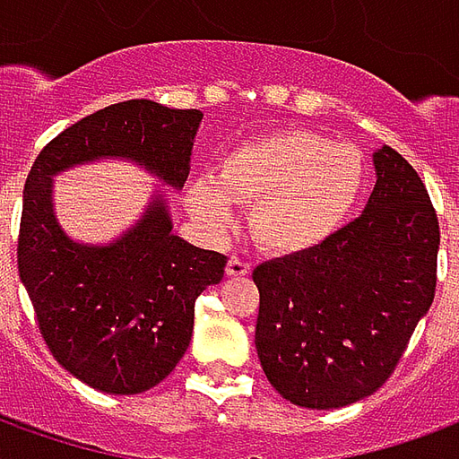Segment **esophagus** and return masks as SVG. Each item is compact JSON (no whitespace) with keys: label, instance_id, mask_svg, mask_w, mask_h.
I'll use <instances>...</instances> for the list:
<instances>
[{"label":"esophagus","instance_id":"obj_1","mask_svg":"<svg viewBox=\"0 0 459 459\" xmlns=\"http://www.w3.org/2000/svg\"><path fill=\"white\" fill-rule=\"evenodd\" d=\"M250 263H246V260L240 258H230L229 265H226V273H229L230 278H246V275H250Z\"/></svg>","mask_w":459,"mask_h":459}]
</instances>
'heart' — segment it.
Returning a JSON list of instances; mask_svg holds the SVG:
<instances>
[{"mask_svg":"<svg viewBox=\"0 0 459 459\" xmlns=\"http://www.w3.org/2000/svg\"><path fill=\"white\" fill-rule=\"evenodd\" d=\"M366 160L354 144L319 132L282 130L243 142L216 164L213 177L186 186V206L209 229L226 230L236 204L250 206V233L278 255L319 248L361 199Z\"/></svg>","mask_w":459,"mask_h":459,"instance_id":"b5f03b06","label":"heart"}]
</instances>
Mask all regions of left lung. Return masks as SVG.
I'll return each instance as SVG.
<instances>
[{
	"label": "left lung",
	"instance_id": "8db88e82",
	"mask_svg": "<svg viewBox=\"0 0 459 459\" xmlns=\"http://www.w3.org/2000/svg\"><path fill=\"white\" fill-rule=\"evenodd\" d=\"M374 169L359 219L319 248L253 270L260 366L302 408H344L378 391L433 305L440 229L425 184L385 144Z\"/></svg>",
	"mask_w": 459,
	"mask_h": 459
}]
</instances>
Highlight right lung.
<instances>
[{"mask_svg": "<svg viewBox=\"0 0 459 459\" xmlns=\"http://www.w3.org/2000/svg\"><path fill=\"white\" fill-rule=\"evenodd\" d=\"M201 117L154 100L108 105L48 142L26 177L19 278L56 361L95 391L142 394L174 371L189 349L194 302L223 280L226 255L179 238L161 191L110 243L74 240L56 216L54 179L125 160L179 191Z\"/></svg>", "mask_w": 459, "mask_h": 459, "instance_id": "right-lung-1", "label": "right lung"}]
</instances>
